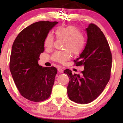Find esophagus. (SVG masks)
Returning <instances> with one entry per match:
<instances>
[{
  "label": "esophagus",
  "instance_id": "esophagus-1",
  "mask_svg": "<svg viewBox=\"0 0 123 123\" xmlns=\"http://www.w3.org/2000/svg\"><path fill=\"white\" fill-rule=\"evenodd\" d=\"M58 72L59 73H63V69L61 67L58 68Z\"/></svg>",
  "mask_w": 123,
  "mask_h": 123
}]
</instances>
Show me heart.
<instances>
[{
  "mask_svg": "<svg viewBox=\"0 0 123 123\" xmlns=\"http://www.w3.org/2000/svg\"><path fill=\"white\" fill-rule=\"evenodd\" d=\"M55 33L58 38L66 40L64 44V51H57L52 55L54 61L64 63L71 58V52L74 55H79L86 46V40L79 29L74 26H59L55 29ZM54 43V37L49 32L45 37L44 44L47 49H51Z\"/></svg>",
  "mask_w": 123,
  "mask_h": 123,
  "instance_id": "b5f03b06",
  "label": "heart"
}]
</instances>
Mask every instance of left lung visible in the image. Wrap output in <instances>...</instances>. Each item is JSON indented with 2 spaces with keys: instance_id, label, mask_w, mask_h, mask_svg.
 Here are the masks:
<instances>
[{
  "instance_id": "1",
  "label": "left lung",
  "mask_w": 123,
  "mask_h": 123,
  "mask_svg": "<svg viewBox=\"0 0 123 123\" xmlns=\"http://www.w3.org/2000/svg\"><path fill=\"white\" fill-rule=\"evenodd\" d=\"M85 30L86 46L74 61L76 66H84L82 75L73 74L68 69L64 71L70 79L68 97L78 104H88L99 97L109 81L112 67V54L103 32L93 24H89Z\"/></svg>"
}]
</instances>
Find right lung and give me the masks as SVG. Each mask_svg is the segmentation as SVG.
Masks as SVG:
<instances>
[{"instance_id": "right-lung-1", "label": "right lung", "mask_w": 123, "mask_h": 123, "mask_svg": "<svg viewBox=\"0 0 123 123\" xmlns=\"http://www.w3.org/2000/svg\"><path fill=\"white\" fill-rule=\"evenodd\" d=\"M57 23H34L18 34L12 45L10 72L20 94L30 101H44L51 94L57 70L39 66L38 60L44 50L45 36Z\"/></svg>"}]
</instances>
